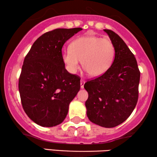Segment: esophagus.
Wrapping results in <instances>:
<instances>
[{
    "mask_svg": "<svg viewBox=\"0 0 157 157\" xmlns=\"http://www.w3.org/2000/svg\"><path fill=\"white\" fill-rule=\"evenodd\" d=\"M84 83H85V80H84V79H81V88H84Z\"/></svg>",
    "mask_w": 157,
    "mask_h": 157,
    "instance_id": "1",
    "label": "esophagus"
}]
</instances>
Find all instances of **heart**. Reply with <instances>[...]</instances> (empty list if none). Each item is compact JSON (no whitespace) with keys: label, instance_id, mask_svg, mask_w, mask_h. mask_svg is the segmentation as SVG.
I'll use <instances>...</instances> for the list:
<instances>
[{"label":"heart","instance_id":"1","mask_svg":"<svg viewBox=\"0 0 157 157\" xmlns=\"http://www.w3.org/2000/svg\"><path fill=\"white\" fill-rule=\"evenodd\" d=\"M115 56V48L109 38L98 36H84L75 39L70 45V50L62 54L65 68L75 74L82 65L91 76L103 75L112 65Z\"/></svg>","mask_w":157,"mask_h":157}]
</instances>
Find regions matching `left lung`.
<instances>
[{"mask_svg":"<svg viewBox=\"0 0 157 157\" xmlns=\"http://www.w3.org/2000/svg\"><path fill=\"white\" fill-rule=\"evenodd\" d=\"M104 31L115 45V59L106 73L84 84L88 93L85 106L91 122L113 128L124 122L137 105L140 72L125 42L112 30Z\"/></svg>","mask_w":157,"mask_h":157,"instance_id":"obj_1","label":"left lung"}]
</instances>
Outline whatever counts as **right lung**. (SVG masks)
I'll list each match as a JSON object with an SVG mask.
<instances>
[{"label":"right lung","instance_id":"right-lung-1","mask_svg":"<svg viewBox=\"0 0 157 157\" xmlns=\"http://www.w3.org/2000/svg\"><path fill=\"white\" fill-rule=\"evenodd\" d=\"M82 28L56 29L40 36L24 59L19 92L28 117L43 127L63 122L69 104L80 90V77L64 67L62 48Z\"/></svg>","mask_w":157,"mask_h":157}]
</instances>
